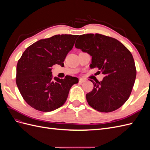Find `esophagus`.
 <instances>
[{"mask_svg": "<svg viewBox=\"0 0 150 150\" xmlns=\"http://www.w3.org/2000/svg\"><path fill=\"white\" fill-rule=\"evenodd\" d=\"M86 81V79H83V78H79V82L80 83H84Z\"/></svg>", "mask_w": 150, "mask_h": 150, "instance_id": "1", "label": "esophagus"}]
</instances>
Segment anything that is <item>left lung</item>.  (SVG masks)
<instances>
[{
    "label": "left lung",
    "instance_id": "1",
    "mask_svg": "<svg viewBox=\"0 0 150 150\" xmlns=\"http://www.w3.org/2000/svg\"><path fill=\"white\" fill-rule=\"evenodd\" d=\"M75 47L92 56L91 69L98 68L102 81L90 80L93 89L86 94L89 105L102 112L114 111L128 100L137 69L131 52L117 39L100 34L80 35Z\"/></svg>",
    "mask_w": 150,
    "mask_h": 150
}]
</instances>
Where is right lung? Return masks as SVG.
<instances>
[{
	"mask_svg": "<svg viewBox=\"0 0 150 150\" xmlns=\"http://www.w3.org/2000/svg\"><path fill=\"white\" fill-rule=\"evenodd\" d=\"M78 35L58 34L40 39L25 49L17 64L16 84L25 101L36 110L49 112L65 103L72 86L78 78L55 77V64L63 67L65 58L73 47Z\"/></svg>",
	"mask_w": 150,
	"mask_h": 150,
	"instance_id": "obj_1",
	"label": "right lung"
}]
</instances>
